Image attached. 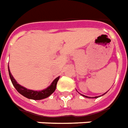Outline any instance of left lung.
I'll return each instance as SVG.
<instances>
[{
    "label": "left lung",
    "instance_id": "obj_1",
    "mask_svg": "<svg viewBox=\"0 0 128 128\" xmlns=\"http://www.w3.org/2000/svg\"><path fill=\"white\" fill-rule=\"evenodd\" d=\"M106 93H104V94H102V95H104ZM81 95H82V94H81ZM82 96H83V97H86V98H98V97H100V96H95V97H89V96H85V95H82Z\"/></svg>",
    "mask_w": 128,
    "mask_h": 128
}]
</instances>
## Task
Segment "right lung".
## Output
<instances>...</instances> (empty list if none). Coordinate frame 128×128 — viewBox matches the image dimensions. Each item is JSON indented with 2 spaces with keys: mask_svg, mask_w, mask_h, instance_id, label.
Listing matches in <instances>:
<instances>
[{
  "mask_svg": "<svg viewBox=\"0 0 128 128\" xmlns=\"http://www.w3.org/2000/svg\"><path fill=\"white\" fill-rule=\"evenodd\" d=\"M8 70L11 82L13 83V85H14V86L15 87V88L17 90V91H18L20 94L24 96V97L28 98V99H32V100H42V99H45V98L49 97L50 95H52V94L54 92V91L56 90L57 83H58V80H59L60 78V76L57 77L56 78H55L54 80V81L52 82V84H51L49 87H47L46 89H44V90H28L27 88H24V87H23V86H22L16 81V79L14 78V76L11 74V72H10L8 65Z\"/></svg>",
  "mask_w": 128,
  "mask_h": 128,
  "instance_id": "1",
  "label": "right lung"
}]
</instances>
